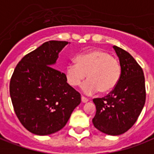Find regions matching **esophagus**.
<instances>
[{"instance_id":"1","label":"esophagus","mask_w":154,"mask_h":154,"mask_svg":"<svg viewBox=\"0 0 154 154\" xmlns=\"http://www.w3.org/2000/svg\"><path fill=\"white\" fill-rule=\"evenodd\" d=\"M82 103H87L88 101V99H87L86 97H84V96H82Z\"/></svg>"}]
</instances>
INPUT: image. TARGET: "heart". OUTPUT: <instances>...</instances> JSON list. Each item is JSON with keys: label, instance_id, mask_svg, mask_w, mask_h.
I'll list each match as a JSON object with an SVG mask.
<instances>
[{"label": "heart", "instance_id": "b5f03b06", "mask_svg": "<svg viewBox=\"0 0 154 154\" xmlns=\"http://www.w3.org/2000/svg\"><path fill=\"white\" fill-rule=\"evenodd\" d=\"M76 62L66 65V78L70 85L77 87L88 77V80L82 86V90L86 94H93L97 91L109 93L116 87L121 79V62L107 51L94 50L78 55Z\"/></svg>", "mask_w": 154, "mask_h": 154}]
</instances>
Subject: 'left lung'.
<instances>
[{
  "label": "left lung",
  "instance_id": "obj_1",
  "mask_svg": "<svg viewBox=\"0 0 154 154\" xmlns=\"http://www.w3.org/2000/svg\"><path fill=\"white\" fill-rule=\"evenodd\" d=\"M121 64V77L107 96L94 99L95 128L105 134L118 136L134 125L146 100L145 78L142 67L127 51L114 46Z\"/></svg>",
  "mask_w": 154,
  "mask_h": 154
}]
</instances>
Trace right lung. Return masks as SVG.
Segmentation results:
<instances>
[{
    "mask_svg": "<svg viewBox=\"0 0 154 154\" xmlns=\"http://www.w3.org/2000/svg\"><path fill=\"white\" fill-rule=\"evenodd\" d=\"M68 44L51 40L23 57L10 81V96L21 124L35 135L62 129L81 95L66 82V74L53 67L59 52Z\"/></svg>",
    "mask_w": 154,
    "mask_h": 154,
    "instance_id": "right-lung-1",
    "label": "right lung"
}]
</instances>
